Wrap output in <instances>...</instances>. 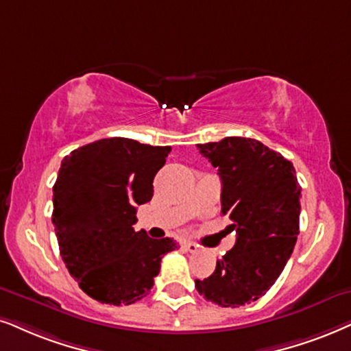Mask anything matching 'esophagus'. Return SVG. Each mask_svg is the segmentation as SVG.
Segmentation results:
<instances>
[{
    "label": "esophagus",
    "mask_w": 351,
    "mask_h": 351,
    "mask_svg": "<svg viewBox=\"0 0 351 351\" xmlns=\"http://www.w3.org/2000/svg\"><path fill=\"white\" fill-rule=\"evenodd\" d=\"M183 247L189 252H197L199 251V246L194 245V243H183Z\"/></svg>",
    "instance_id": "34e87169"
}]
</instances>
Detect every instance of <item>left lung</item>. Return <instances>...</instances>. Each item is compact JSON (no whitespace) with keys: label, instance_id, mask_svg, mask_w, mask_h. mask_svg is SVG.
<instances>
[{"label":"left lung","instance_id":"1","mask_svg":"<svg viewBox=\"0 0 351 351\" xmlns=\"http://www.w3.org/2000/svg\"><path fill=\"white\" fill-rule=\"evenodd\" d=\"M197 149L219 168L221 212L238 237L196 288L221 308H239L265 295L290 259L300 234L301 186L293 163L256 139L225 137Z\"/></svg>","mask_w":351,"mask_h":351}]
</instances>
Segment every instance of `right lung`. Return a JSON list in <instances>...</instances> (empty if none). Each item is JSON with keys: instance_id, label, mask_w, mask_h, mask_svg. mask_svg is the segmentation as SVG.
Instances as JSON below:
<instances>
[{"instance_id": "1", "label": "right lung", "mask_w": 351, "mask_h": 351, "mask_svg": "<svg viewBox=\"0 0 351 351\" xmlns=\"http://www.w3.org/2000/svg\"><path fill=\"white\" fill-rule=\"evenodd\" d=\"M170 145L110 137L63 158L53 186L51 221L66 269L84 293L105 304H132L149 295L173 238L134 232L137 206L154 196V178Z\"/></svg>"}]
</instances>
